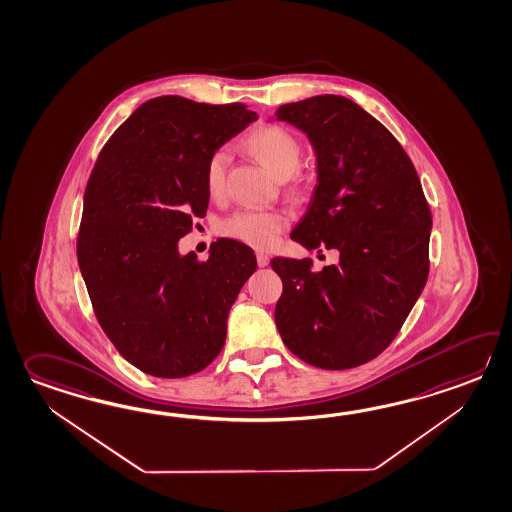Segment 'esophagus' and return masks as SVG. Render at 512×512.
I'll list each match as a JSON object with an SVG mask.
<instances>
[{
	"mask_svg": "<svg viewBox=\"0 0 512 512\" xmlns=\"http://www.w3.org/2000/svg\"><path fill=\"white\" fill-rule=\"evenodd\" d=\"M268 262H270V257H268L264 251H259V253H257V264H259L261 268H264V266H268Z\"/></svg>",
	"mask_w": 512,
	"mask_h": 512,
	"instance_id": "34e87169",
	"label": "esophagus"
}]
</instances>
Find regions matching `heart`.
Segmentation results:
<instances>
[{"label":"heart","mask_w":512,"mask_h":512,"mask_svg":"<svg viewBox=\"0 0 512 512\" xmlns=\"http://www.w3.org/2000/svg\"><path fill=\"white\" fill-rule=\"evenodd\" d=\"M244 145L251 156L261 163L264 169L277 178H288L296 171L301 161V143L288 128L281 125H262L255 128L244 139ZM226 169L228 154L218 148L211 152L205 163V187L211 196H220L226 189ZM286 218L277 211H240L226 218L220 224V233L229 239L239 240L253 248H270L281 235Z\"/></svg>","instance_id":"heart-1"}]
</instances>
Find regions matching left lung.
Masks as SVG:
<instances>
[{
    "label": "left lung",
    "mask_w": 512,
    "mask_h": 512,
    "mask_svg": "<svg viewBox=\"0 0 512 512\" xmlns=\"http://www.w3.org/2000/svg\"><path fill=\"white\" fill-rule=\"evenodd\" d=\"M307 134L318 185L290 239L338 251L334 264L272 259L283 281L275 323L284 345L321 369H351L395 340L430 272L432 213L397 139L364 108L316 95L275 112Z\"/></svg>",
    "instance_id": "8db88e82"
}]
</instances>
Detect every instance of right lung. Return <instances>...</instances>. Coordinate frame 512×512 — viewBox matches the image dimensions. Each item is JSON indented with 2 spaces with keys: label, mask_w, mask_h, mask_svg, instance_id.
Masks as SVG:
<instances>
[{
  "label": "right lung",
  "mask_w": 512,
  "mask_h": 512,
  "mask_svg": "<svg viewBox=\"0 0 512 512\" xmlns=\"http://www.w3.org/2000/svg\"><path fill=\"white\" fill-rule=\"evenodd\" d=\"M253 121L240 103L156 97L115 130L91 171L80 273L106 336L147 375L183 378L211 364L229 308L257 270L239 240H218L207 261L178 251L209 205L207 158Z\"/></svg>",
  "instance_id": "1"
}]
</instances>
